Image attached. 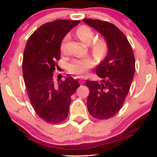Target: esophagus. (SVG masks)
<instances>
[{
  "label": "esophagus",
  "instance_id": "esophagus-1",
  "mask_svg": "<svg viewBox=\"0 0 157 157\" xmlns=\"http://www.w3.org/2000/svg\"><path fill=\"white\" fill-rule=\"evenodd\" d=\"M80 82L81 84H83L84 83V80H82V79H80Z\"/></svg>",
  "mask_w": 157,
  "mask_h": 157
}]
</instances>
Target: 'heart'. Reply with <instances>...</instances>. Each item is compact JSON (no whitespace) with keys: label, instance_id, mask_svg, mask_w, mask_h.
Segmentation results:
<instances>
[{"label":"heart","instance_id":"obj_1","mask_svg":"<svg viewBox=\"0 0 157 157\" xmlns=\"http://www.w3.org/2000/svg\"><path fill=\"white\" fill-rule=\"evenodd\" d=\"M77 35L78 37L85 44H90L94 39V32L91 28L86 26H82L77 29ZM68 36L65 37L61 44L60 49L62 52H66V41ZM107 44L104 40L97 41L91 46V51L97 58H102L107 52ZM95 65V61L91 57H86L77 60H74L68 66V70L71 74H75L80 76L86 75L89 68H92Z\"/></svg>","mask_w":157,"mask_h":157}]
</instances>
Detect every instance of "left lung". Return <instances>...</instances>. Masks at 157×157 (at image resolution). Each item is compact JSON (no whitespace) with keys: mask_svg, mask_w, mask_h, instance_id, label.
Here are the masks:
<instances>
[{"mask_svg":"<svg viewBox=\"0 0 157 157\" xmlns=\"http://www.w3.org/2000/svg\"><path fill=\"white\" fill-rule=\"evenodd\" d=\"M105 40L107 55L97 66L100 82L86 81L87 107L94 118L106 120L119 112L127 97L135 72V59L127 37L116 26L100 20L84 19Z\"/></svg>","mask_w":157,"mask_h":157,"instance_id":"obj_1","label":"left lung"}]
</instances>
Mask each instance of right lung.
I'll list each match as a JSON object with an SVG mask.
<instances>
[{
  "mask_svg": "<svg viewBox=\"0 0 157 157\" xmlns=\"http://www.w3.org/2000/svg\"><path fill=\"white\" fill-rule=\"evenodd\" d=\"M80 21L57 20L40 26L27 41L23 60L25 86L32 107L40 118L59 123L67 117L71 96L80 86L67 76L55 83L53 72L60 59L63 39Z\"/></svg>",
  "mask_w": 157,
  "mask_h": 157,
  "instance_id": "right-lung-1",
  "label": "right lung"
}]
</instances>
